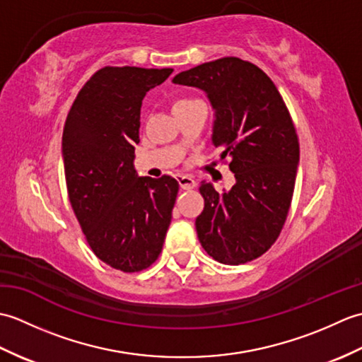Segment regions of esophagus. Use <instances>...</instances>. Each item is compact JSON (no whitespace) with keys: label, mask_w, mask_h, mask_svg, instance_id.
Segmentation results:
<instances>
[{"label":"esophagus","mask_w":362,"mask_h":362,"mask_svg":"<svg viewBox=\"0 0 362 362\" xmlns=\"http://www.w3.org/2000/svg\"><path fill=\"white\" fill-rule=\"evenodd\" d=\"M177 180H179V185L182 189H193L196 187V180L189 175H177Z\"/></svg>","instance_id":"1"}]
</instances>
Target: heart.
Masks as SVG:
<instances>
[{
	"label": "heart",
	"instance_id": "heart-1",
	"mask_svg": "<svg viewBox=\"0 0 362 362\" xmlns=\"http://www.w3.org/2000/svg\"><path fill=\"white\" fill-rule=\"evenodd\" d=\"M182 103H187V99H182V101H177L175 104H182ZM175 104H174V105H175Z\"/></svg>",
	"mask_w": 362,
	"mask_h": 362
}]
</instances>
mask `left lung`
<instances>
[{
	"mask_svg": "<svg viewBox=\"0 0 362 362\" xmlns=\"http://www.w3.org/2000/svg\"><path fill=\"white\" fill-rule=\"evenodd\" d=\"M196 87L214 110L211 144L228 157L235 185L218 193L201 183L204 211L196 219L202 247L222 264L263 255L286 221L298 166V140L279 90L257 65L222 57L173 79Z\"/></svg>",
	"mask_w": 362,
	"mask_h": 362,
	"instance_id": "1",
	"label": "left lung"
}]
</instances>
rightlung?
Here are the masks:
<instances>
[{
	"label": "right lung",
	"mask_w": 362,
	"mask_h": 362,
	"mask_svg": "<svg viewBox=\"0 0 362 362\" xmlns=\"http://www.w3.org/2000/svg\"><path fill=\"white\" fill-rule=\"evenodd\" d=\"M171 73L101 68L65 121L62 157L74 214L95 255L122 272L143 271L158 258L179 193L171 175L138 177L134 166L143 99Z\"/></svg>",
	"instance_id": "1"
}]
</instances>
